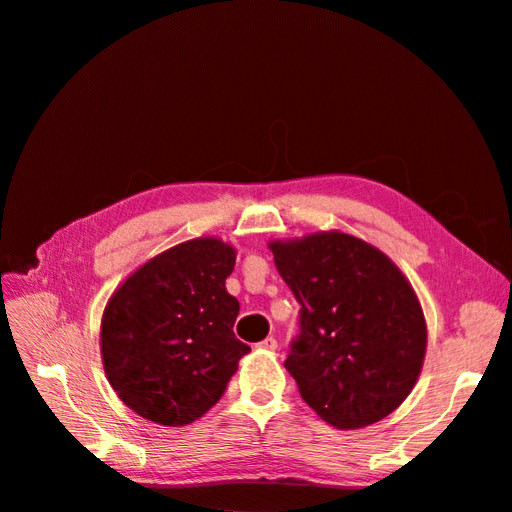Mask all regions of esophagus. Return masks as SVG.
Here are the masks:
<instances>
[{
	"mask_svg": "<svg viewBox=\"0 0 512 512\" xmlns=\"http://www.w3.org/2000/svg\"><path fill=\"white\" fill-rule=\"evenodd\" d=\"M257 346H259V348H265V351H276V348H278V340H276L274 336H267V338L261 340Z\"/></svg>",
	"mask_w": 512,
	"mask_h": 512,
	"instance_id": "34e87169",
	"label": "esophagus"
}]
</instances>
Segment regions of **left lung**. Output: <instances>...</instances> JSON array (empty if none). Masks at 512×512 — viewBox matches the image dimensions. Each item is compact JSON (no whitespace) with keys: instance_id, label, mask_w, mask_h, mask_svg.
I'll return each mask as SVG.
<instances>
[{"instance_id":"obj_1","label":"left lung","mask_w":512,"mask_h":512,"mask_svg":"<svg viewBox=\"0 0 512 512\" xmlns=\"http://www.w3.org/2000/svg\"><path fill=\"white\" fill-rule=\"evenodd\" d=\"M270 249L301 305L284 365L303 400L338 429L390 415L413 390L427 344L407 278L382 251L342 232Z\"/></svg>"}]
</instances>
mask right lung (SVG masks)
I'll return each mask as SVG.
<instances>
[{"label":"right lung","mask_w":512,"mask_h":512,"mask_svg":"<svg viewBox=\"0 0 512 512\" xmlns=\"http://www.w3.org/2000/svg\"><path fill=\"white\" fill-rule=\"evenodd\" d=\"M236 251L195 238L134 272L101 321L103 367L120 400L159 425H186L222 398L249 344L234 336L240 305L226 290Z\"/></svg>","instance_id":"obj_1"}]
</instances>
